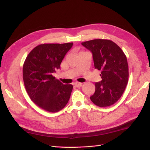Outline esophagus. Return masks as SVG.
<instances>
[{
  "mask_svg": "<svg viewBox=\"0 0 150 150\" xmlns=\"http://www.w3.org/2000/svg\"><path fill=\"white\" fill-rule=\"evenodd\" d=\"M74 85H75L76 87H77V88H80L81 86H82V83H79V82H76V83H74Z\"/></svg>",
  "mask_w": 150,
  "mask_h": 150,
  "instance_id": "1",
  "label": "esophagus"
}]
</instances>
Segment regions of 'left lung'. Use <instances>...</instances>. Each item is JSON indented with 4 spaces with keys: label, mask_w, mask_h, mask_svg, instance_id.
I'll list each match as a JSON object with an SVG mask.
<instances>
[{
    "label": "left lung",
    "mask_w": 150,
    "mask_h": 150,
    "mask_svg": "<svg viewBox=\"0 0 150 150\" xmlns=\"http://www.w3.org/2000/svg\"><path fill=\"white\" fill-rule=\"evenodd\" d=\"M81 44L92 52L95 69L101 71L102 80L95 83L96 89L91 100L99 107L112 105L128 84V64L125 53L110 40L98 39Z\"/></svg>",
    "instance_id": "obj_1"
}]
</instances>
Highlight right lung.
<instances>
[{
    "label": "right lung",
    "mask_w": 150,
    "mask_h": 150,
    "mask_svg": "<svg viewBox=\"0 0 150 150\" xmlns=\"http://www.w3.org/2000/svg\"><path fill=\"white\" fill-rule=\"evenodd\" d=\"M73 43L42 44L34 47L23 66L26 91L35 104L49 112H56L69 101L73 86L64 84L52 76Z\"/></svg>",
    "instance_id": "obj_1"
}]
</instances>
